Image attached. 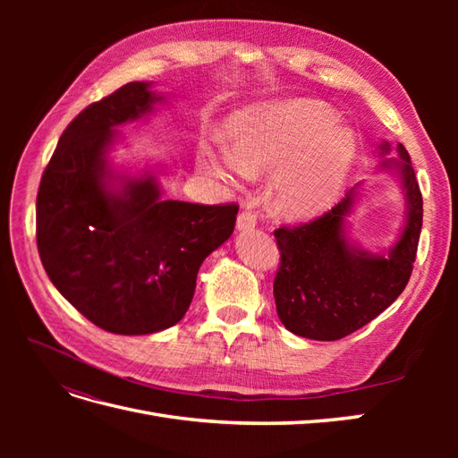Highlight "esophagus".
<instances>
[{
  "label": "esophagus",
  "mask_w": 458,
  "mask_h": 458,
  "mask_svg": "<svg viewBox=\"0 0 458 458\" xmlns=\"http://www.w3.org/2000/svg\"><path fill=\"white\" fill-rule=\"evenodd\" d=\"M256 224H258V217L250 210H242L237 217V229L239 231H250V229L256 227Z\"/></svg>",
  "instance_id": "34e87169"
}]
</instances>
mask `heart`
Instances as JSON below:
<instances>
[{
  "mask_svg": "<svg viewBox=\"0 0 458 458\" xmlns=\"http://www.w3.org/2000/svg\"><path fill=\"white\" fill-rule=\"evenodd\" d=\"M224 141L202 143L200 168L227 182L273 174L271 202L288 217H311L330 206L350 174L359 140L336 110L317 99L250 106L225 123Z\"/></svg>",
  "mask_w": 458,
  "mask_h": 458,
  "instance_id": "obj_1",
  "label": "heart"
}]
</instances>
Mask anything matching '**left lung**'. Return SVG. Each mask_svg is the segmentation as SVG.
Listing matches in <instances>:
<instances>
[{
  "instance_id": "8db88e82",
  "label": "left lung",
  "mask_w": 458,
  "mask_h": 458,
  "mask_svg": "<svg viewBox=\"0 0 458 458\" xmlns=\"http://www.w3.org/2000/svg\"><path fill=\"white\" fill-rule=\"evenodd\" d=\"M387 152L390 143L382 141L380 155ZM397 155L380 162V170L397 174L407 208L403 229L387 252H369L348 237V217L361 183L321 217L275 231L281 266L273 296L281 323L296 336L340 340L370 323L405 290L422 229V195L401 143Z\"/></svg>"
}]
</instances>
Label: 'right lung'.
<instances>
[{
  "mask_svg": "<svg viewBox=\"0 0 458 458\" xmlns=\"http://www.w3.org/2000/svg\"><path fill=\"white\" fill-rule=\"evenodd\" d=\"M130 81L68 123L41 175L36 239L55 288L93 325L152 335L179 323L202 261L224 244L237 204L164 200L157 177L120 174L108 160L123 123L164 103Z\"/></svg>",
  "mask_w": 458,
  "mask_h": 458,
  "instance_id": "right-lung-1",
  "label": "right lung"
}]
</instances>
